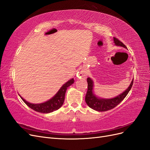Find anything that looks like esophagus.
Segmentation results:
<instances>
[{"label": "esophagus", "mask_w": 150, "mask_h": 150, "mask_svg": "<svg viewBox=\"0 0 150 150\" xmlns=\"http://www.w3.org/2000/svg\"><path fill=\"white\" fill-rule=\"evenodd\" d=\"M86 75H87V74H86V71L82 70V71H80V72H79L78 77H79V78H86Z\"/></svg>", "instance_id": "1"}]
</instances>
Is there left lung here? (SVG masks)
<instances>
[{"label":"left lung","mask_w":150,"mask_h":150,"mask_svg":"<svg viewBox=\"0 0 150 150\" xmlns=\"http://www.w3.org/2000/svg\"><path fill=\"white\" fill-rule=\"evenodd\" d=\"M115 44L116 45L123 47L127 49V47L124 45V43L118 40L117 38L113 37ZM88 83V90L87 92L85 95V101L86 103L88 105L89 107L92 108L98 112H105L110 110H112L115 108L128 95L129 90H131L133 83V79L132 80L131 83H130L129 87L124 91V92L120 95L116 96L113 98L110 99H103L99 98L93 94V81L90 78L87 79Z\"/></svg>","instance_id":"obj_1"}]
</instances>
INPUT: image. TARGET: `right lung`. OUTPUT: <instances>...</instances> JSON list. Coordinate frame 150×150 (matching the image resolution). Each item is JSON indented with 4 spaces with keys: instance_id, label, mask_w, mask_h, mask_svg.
<instances>
[{
    "instance_id": "1",
    "label": "right lung",
    "mask_w": 150,
    "mask_h": 150,
    "mask_svg": "<svg viewBox=\"0 0 150 150\" xmlns=\"http://www.w3.org/2000/svg\"><path fill=\"white\" fill-rule=\"evenodd\" d=\"M74 83V80L72 79L70 80L63 85L56 95L52 98L50 100L43 103L40 104H33L28 102L23 98H21L24 101L28 107H30L32 110L36 111L37 112L43 113H49L53 112L58 109H59L64 103L65 100V95L67 88Z\"/></svg>"
}]
</instances>
